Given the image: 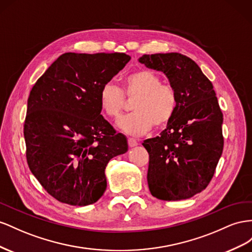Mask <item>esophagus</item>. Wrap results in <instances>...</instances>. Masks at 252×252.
Masks as SVG:
<instances>
[{
  "mask_svg": "<svg viewBox=\"0 0 252 252\" xmlns=\"http://www.w3.org/2000/svg\"><path fill=\"white\" fill-rule=\"evenodd\" d=\"M127 145H128V147H136L138 145V141L136 140V139H133V138H128L127 139Z\"/></svg>",
  "mask_w": 252,
  "mask_h": 252,
  "instance_id": "34e87169",
  "label": "esophagus"
}]
</instances>
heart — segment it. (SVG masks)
Masks as SVG:
<instances>
[{
  "mask_svg": "<svg viewBox=\"0 0 252 252\" xmlns=\"http://www.w3.org/2000/svg\"><path fill=\"white\" fill-rule=\"evenodd\" d=\"M126 97H136L132 104L134 113L122 117L118 126L134 136L146 134L153 126L166 127L178 109V94L174 86L162 83L159 75L147 68L128 74L122 91L112 82L104 83L98 94L100 110L105 116L116 119L126 109Z\"/></svg>",
  "mask_w": 252,
  "mask_h": 252,
  "instance_id": "b5f03b06",
  "label": "heart"
}]
</instances>
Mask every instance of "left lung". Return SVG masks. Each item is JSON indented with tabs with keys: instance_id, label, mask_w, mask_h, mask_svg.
<instances>
[{
	"instance_id": "left-lung-1",
	"label": "left lung",
	"mask_w": 252,
	"mask_h": 252,
	"mask_svg": "<svg viewBox=\"0 0 252 252\" xmlns=\"http://www.w3.org/2000/svg\"><path fill=\"white\" fill-rule=\"evenodd\" d=\"M139 62L162 71L178 94L177 112L166 130L142 143L149 153L150 192L162 200L190 198L209 185L224 148L213 85L182 54L143 55Z\"/></svg>"
}]
</instances>
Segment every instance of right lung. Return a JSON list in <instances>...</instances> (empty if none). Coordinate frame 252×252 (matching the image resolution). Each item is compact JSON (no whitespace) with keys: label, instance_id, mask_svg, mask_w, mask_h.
Returning a JSON list of instances; mask_svg holds the SVG:
<instances>
[{"label":"right lung","instance_id":"add662e5","mask_svg":"<svg viewBox=\"0 0 252 252\" xmlns=\"http://www.w3.org/2000/svg\"><path fill=\"white\" fill-rule=\"evenodd\" d=\"M131 60L124 53L61 55L27 100L26 159L45 191L63 204L96 203L106 189L105 167L127 151L100 110L98 94Z\"/></svg>","mask_w":252,"mask_h":252}]
</instances>
